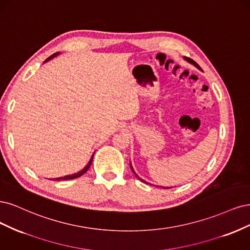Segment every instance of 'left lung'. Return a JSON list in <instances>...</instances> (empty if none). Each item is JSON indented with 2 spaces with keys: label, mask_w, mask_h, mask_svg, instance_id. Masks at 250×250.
Returning <instances> with one entry per match:
<instances>
[{
  "label": "left lung",
  "mask_w": 250,
  "mask_h": 250,
  "mask_svg": "<svg viewBox=\"0 0 250 250\" xmlns=\"http://www.w3.org/2000/svg\"><path fill=\"white\" fill-rule=\"evenodd\" d=\"M184 59H185V60H186V61H188V62H190L191 64H193V65H194V66H196L197 68H199V66L197 65V64H196V62H194V61H193V60H191L190 58H187V57H185ZM130 166H131V169H132V171H133V173H134V174L136 175V178H137V179H139V180H140L141 182H144V183H146V181H143L142 179H140V178H139V176H138V175H137V174H136V172L134 171V169H133V166H132V164H131V163H130ZM146 184H147V183H146ZM158 187H159V186H158ZM162 188H163V189H169L168 187H162Z\"/></svg>",
  "instance_id": "obj_1"
}]
</instances>
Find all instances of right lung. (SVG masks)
<instances>
[{"label": "right lung", "instance_id": "right-lung-1", "mask_svg": "<svg viewBox=\"0 0 250 250\" xmlns=\"http://www.w3.org/2000/svg\"><path fill=\"white\" fill-rule=\"evenodd\" d=\"M58 55H60V53L58 52V53H55V54H53L52 56H50L49 58H47L45 61H44V63L45 62H47V61H50L51 59H53V58H55L56 56H58ZM94 155V154H93ZM93 155L91 156V158H90V160H89V162H88V164L82 169V170H80L79 172H77V173H74V174H68V175H65V176H61V178H56V179H53V181H62V180H72V179H77V178H79V176H81V175H83L88 169H89V167H90V165H91V163H92V159H93Z\"/></svg>", "mask_w": 250, "mask_h": 250}]
</instances>
